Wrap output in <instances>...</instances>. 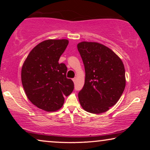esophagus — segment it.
<instances>
[{
  "mask_svg": "<svg viewBox=\"0 0 150 150\" xmlns=\"http://www.w3.org/2000/svg\"><path fill=\"white\" fill-rule=\"evenodd\" d=\"M72 81H73L74 83H75L76 81V78H74V79H72Z\"/></svg>",
  "mask_w": 150,
  "mask_h": 150,
  "instance_id": "34e87169",
  "label": "esophagus"
}]
</instances>
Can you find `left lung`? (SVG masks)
I'll use <instances>...</instances> for the list:
<instances>
[{"label":"left lung","instance_id":"obj_1","mask_svg":"<svg viewBox=\"0 0 150 150\" xmlns=\"http://www.w3.org/2000/svg\"><path fill=\"white\" fill-rule=\"evenodd\" d=\"M85 69V82L79 93L84 110L99 114L107 111L122 95L126 86L122 61L113 51L96 42L77 45Z\"/></svg>","mask_w":150,"mask_h":150}]
</instances>
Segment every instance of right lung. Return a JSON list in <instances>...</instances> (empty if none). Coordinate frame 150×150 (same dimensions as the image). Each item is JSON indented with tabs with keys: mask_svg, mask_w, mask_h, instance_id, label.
Here are the masks:
<instances>
[{
	"mask_svg": "<svg viewBox=\"0 0 150 150\" xmlns=\"http://www.w3.org/2000/svg\"><path fill=\"white\" fill-rule=\"evenodd\" d=\"M67 40H48L41 42L30 51L22 68L21 79L28 100L46 111L62 107L64 96L74 88L67 79V67L59 60L67 45Z\"/></svg>",
	"mask_w": 150,
	"mask_h": 150,
	"instance_id": "add662e5",
	"label": "right lung"
}]
</instances>
